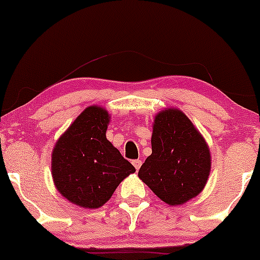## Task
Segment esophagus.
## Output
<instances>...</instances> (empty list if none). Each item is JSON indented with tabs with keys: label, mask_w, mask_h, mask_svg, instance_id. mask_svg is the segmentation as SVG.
Instances as JSON below:
<instances>
[{
	"label": "esophagus",
	"mask_w": 260,
	"mask_h": 260,
	"mask_svg": "<svg viewBox=\"0 0 260 260\" xmlns=\"http://www.w3.org/2000/svg\"><path fill=\"white\" fill-rule=\"evenodd\" d=\"M132 164H133L134 168H136L137 171H138V170L140 169V166H142V161H140V160H133Z\"/></svg>",
	"instance_id": "obj_1"
}]
</instances>
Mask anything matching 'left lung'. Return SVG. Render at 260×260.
<instances>
[{
    "instance_id": "left-lung-1",
    "label": "left lung",
    "mask_w": 260,
    "mask_h": 260,
    "mask_svg": "<svg viewBox=\"0 0 260 260\" xmlns=\"http://www.w3.org/2000/svg\"><path fill=\"white\" fill-rule=\"evenodd\" d=\"M211 169L208 143L192 121L176 107L156 113L151 155L138 177L166 204L182 205L201 194Z\"/></svg>"
}]
</instances>
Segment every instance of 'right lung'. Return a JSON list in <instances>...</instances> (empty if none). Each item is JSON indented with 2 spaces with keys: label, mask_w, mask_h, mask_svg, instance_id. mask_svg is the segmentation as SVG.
Segmentation results:
<instances>
[{
  "label": "right lung",
  "mask_w": 260,
  "mask_h": 260,
  "mask_svg": "<svg viewBox=\"0 0 260 260\" xmlns=\"http://www.w3.org/2000/svg\"><path fill=\"white\" fill-rule=\"evenodd\" d=\"M110 120L105 107L88 106L52 149L53 184L59 194L77 207H103L118 184L136 172L106 138Z\"/></svg>",
  "instance_id": "right-lung-1"
}]
</instances>
